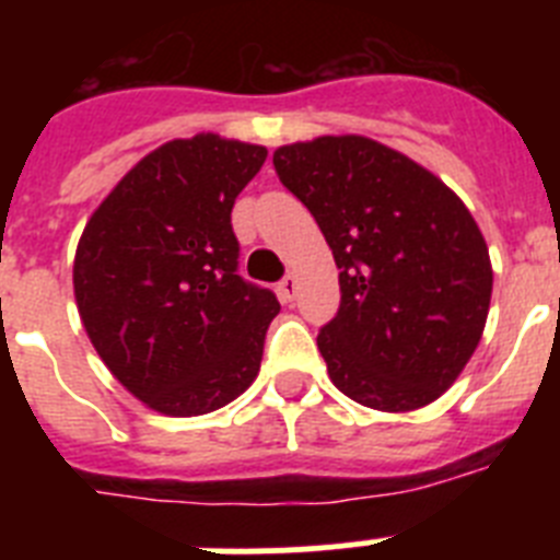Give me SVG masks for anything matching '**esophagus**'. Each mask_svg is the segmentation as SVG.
<instances>
[{
  "label": "esophagus",
  "instance_id": "34e87169",
  "mask_svg": "<svg viewBox=\"0 0 560 560\" xmlns=\"http://www.w3.org/2000/svg\"><path fill=\"white\" fill-rule=\"evenodd\" d=\"M277 294H280V300H283V303H291L296 294V277L285 275L283 280H280V285H277Z\"/></svg>",
  "mask_w": 560,
  "mask_h": 560
}]
</instances>
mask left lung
<instances>
[{"label": "left lung", "mask_w": 560, "mask_h": 560, "mask_svg": "<svg viewBox=\"0 0 560 560\" xmlns=\"http://www.w3.org/2000/svg\"><path fill=\"white\" fill-rule=\"evenodd\" d=\"M275 171L339 269V314L316 336L336 389L378 412L429 407L463 373L491 308V255L468 207L361 133L280 145Z\"/></svg>", "instance_id": "1"}]
</instances>
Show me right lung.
I'll list each match as a JSON object with an SVG mask.
<instances>
[{"mask_svg": "<svg viewBox=\"0 0 560 560\" xmlns=\"http://www.w3.org/2000/svg\"><path fill=\"white\" fill-rule=\"evenodd\" d=\"M266 153L212 131L165 142L83 226L72 266L83 330L153 412H215L257 378L280 303L235 275L230 212Z\"/></svg>", "mask_w": 560, "mask_h": 560, "instance_id": "obj_1", "label": "right lung"}]
</instances>
